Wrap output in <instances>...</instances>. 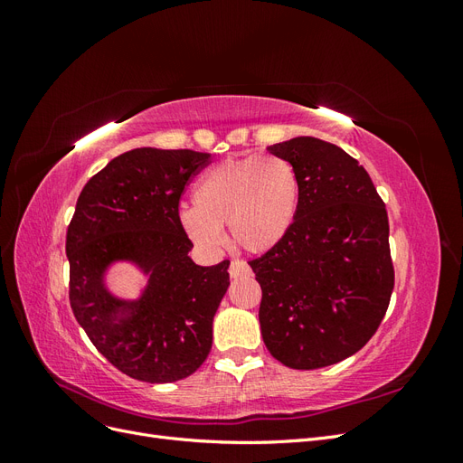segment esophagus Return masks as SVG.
<instances>
[{
    "label": "esophagus",
    "mask_w": 463,
    "mask_h": 463,
    "mask_svg": "<svg viewBox=\"0 0 463 463\" xmlns=\"http://www.w3.org/2000/svg\"><path fill=\"white\" fill-rule=\"evenodd\" d=\"M230 276L232 278H240V276H250V266L245 260H232L230 264Z\"/></svg>",
    "instance_id": "34e87169"
}]
</instances>
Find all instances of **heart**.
<instances>
[{
	"instance_id": "1",
	"label": "heart",
	"mask_w": 463,
	"mask_h": 463,
	"mask_svg": "<svg viewBox=\"0 0 463 463\" xmlns=\"http://www.w3.org/2000/svg\"><path fill=\"white\" fill-rule=\"evenodd\" d=\"M299 175L276 154H250L216 164L199 179L193 206L179 213L189 240L203 249L222 245L220 228L247 253H266L282 243L298 220Z\"/></svg>"
}]
</instances>
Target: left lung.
Here are the masks:
<instances>
[{
    "label": "left lung",
    "mask_w": 463,
    "mask_h": 463,
    "mask_svg": "<svg viewBox=\"0 0 463 463\" xmlns=\"http://www.w3.org/2000/svg\"><path fill=\"white\" fill-rule=\"evenodd\" d=\"M269 150L296 167L301 204L286 240L249 260L262 289V340L289 369L328 367L373 338L390 305L386 206L340 146L296 137Z\"/></svg>",
    "instance_id": "1"
}]
</instances>
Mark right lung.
I'll list each match as a JSON object with an SVG mask.
<instances>
[{"mask_svg": "<svg viewBox=\"0 0 463 463\" xmlns=\"http://www.w3.org/2000/svg\"><path fill=\"white\" fill-rule=\"evenodd\" d=\"M210 162L194 150L135 148L82 187L67 228L69 303L111 365L143 383H175L213 347V320L230 286V260L199 266L179 223V199ZM133 260L149 272L135 304L109 297L105 266Z\"/></svg>", "mask_w": 463, "mask_h": 463, "instance_id": "add662e5", "label": "right lung"}]
</instances>
